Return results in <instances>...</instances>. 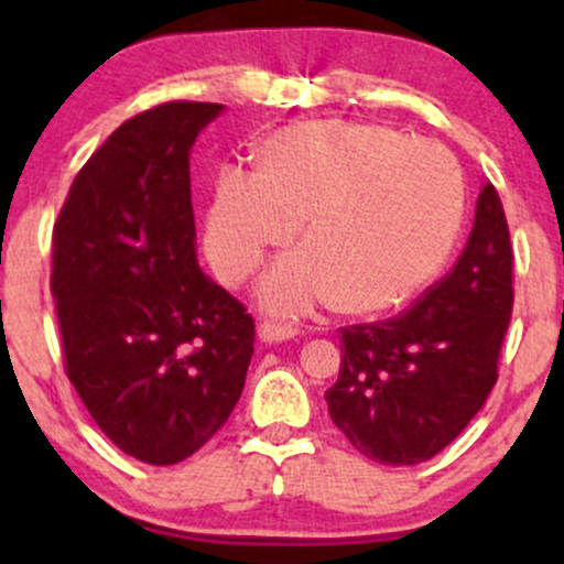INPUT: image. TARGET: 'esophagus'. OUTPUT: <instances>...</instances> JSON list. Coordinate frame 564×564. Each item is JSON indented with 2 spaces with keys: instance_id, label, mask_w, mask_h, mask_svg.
<instances>
[{
  "instance_id": "1",
  "label": "esophagus",
  "mask_w": 564,
  "mask_h": 564,
  "mask_svg": "<svg viewBox=\"0 0 564 564\" xmlns=\"http://www.w3.org/2000/svg\"><path fill=\"white\" fill-rule=\"evenodd\" d=\"M291 336H296V328L291 326V323L268 321L260 326V339L270 341V345H275V341H286V339H291Z\"/></svg>"
}]
</instances>
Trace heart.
Segmentation results:
<instances>
[{
    "instance_id": "1",
    "label": "heart",
    "mask_w": 564,
    "mask_h": 564,
    "mask_svg": "<svg viewBox=\"0 0 564 564\" xmlns=\"http://www.w3.org/2000/svg\"><path fill=\"white\" fill-rule=\"evenodd\" d=\"M464 219V177L437 142L379 124L313 121L278 129L257 174L219 172L206 254L225 283H243L300 225L302 254L262 278L273 313L326 302L373 315L411 300L448 260Z\"/></svg>"
}]
</instances>
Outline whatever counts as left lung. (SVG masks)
<instances>
[{"label": "left lung", "mask_w": 564, "mask_h": 564, "mask_svg": "<svg viewBox=\"0 0 564 564\" xmlns=\"http://www.w3.org/2000/svg\"><path fill=\"white\" fill-rule=\"evenodd\" d=\"M511 270L507 215L488 183L448 275L394 318L339 328V379L326 403L355 451L413 467L462 435L498 379L514 304Z\"/></svg>", "instance_id": "obj_1"}]
</instances>
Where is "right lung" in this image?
<instances>
[{
	"label": "right lung",
	"instance_id": "add662e5",
	"mask_svg": "<svg viewBox=\"0 0 564 564\" xmlns=\"http://www.w3.org/2000/svg\"><path fill=\"white\" fill-rule=\"evenodd\" d=\"M219 102L172 100L124 121L74 177L53 230L63 360L116 448L170 467L228 422L254 321L200 273L191 148Z\"/></svg>",
	"mask_w": 564,
	"mask_h": 564
}]
</instances>
